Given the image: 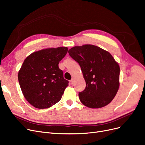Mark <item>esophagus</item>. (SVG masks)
<instances>
[{
	"mask_svg": "<svg viewBox=\"0 0 145 145\" xmlns=\"http://www.w3.org/2000/svg\"><path fill=\"white\" fill-rule=\"evenodd\" d=\"M70 83H71V84H73L74 83V80H73V79H72L71 80H70Z\"/></svg>",
	"mask_w": 145,
	"mask_h": 145,
	"instance_id": "obj_1",
	"label": "esophagus"
}]
</instances>
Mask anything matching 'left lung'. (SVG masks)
<instances>
[{"mask_svg":"<svg viewBox=\"0 0 145 145\" xmlns=\"http://www.w3.org/2000/svg\"><path fill=\"white\" fill-rule=\"evenodd\" d=\"M79 64L86 88L79 92L80 102L87 107L99 108L110 104L120 86V66L112 55L98 46H74L68 52Z\"/></svg>","mask_w":145,"mask_h":145,"instance_id":"obj_1","label":"left lung"}]
</instances>
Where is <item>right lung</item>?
Segmentation results:
<instances>
[{"instance_id": "obj_1", "label": "right lung", "mask_w": 145, "mask_h": 145, "mask_svg": "<svg viewBox=\"0 0 145 145\" xmlns=\"http://www.w3.org/2000/svg\"><path fill=\"white\" fill-rule=\"evenodd\" d=\"M67 51L66 47L42 49L24 61L18 74L19 83L24 97L34 107L48 108L61 99L69 82L59 63Z\"/></svg>"}]
</instances>
